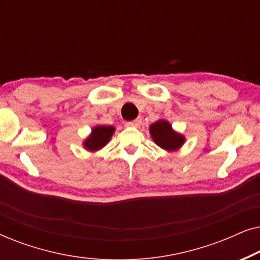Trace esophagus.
<instances>
[{
	"mask_svg": "<svg viewBox=\"0 0 260 260\" xmlns=\"http://www.w3.org/2000/svg\"><path fill=\"white\" fill-rule=\"evenodd\" d=\"M142 124V118H136L135 120H131V122H126L125 125L126 126H135L138 127Z\"/></svg>",
	"mask_w": 260,
	"mask_h": 260,
	"instance_id": "1",
	"label": "esophagus"
}]
</instances>
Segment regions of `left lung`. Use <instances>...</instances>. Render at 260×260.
I'll list each match as a JSON object with an SVG mask.
<instances>
[{
  "label": "left lung",
  "instance_id": "1",
  "mask_svg": "<svg viewBox=\"0 0 260 260\" xmlns=\"http://www.w3.org/2000/svg\"><path fill=\"white\" fill-rule=\"evenodd\" d=\"M150 136L156 145L167 151H175L182 147L186 137L173 129L172 124L166 119H158L149 126Z\"/></svg>",
  "mask_w": 260,
  "mask_h": 260
}]
</instances>
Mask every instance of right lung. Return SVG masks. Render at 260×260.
I'll use <instances>...</instances> for the list:
<instances>
[{"mask_svg":"<svg viewBox=\"0 0 260 260\" xmlns=\"http://www.w3.org/2000/svg\"><path fill=\"white\" fill-rule=\"evenodd\" d=\"M115 126L111 125H97L92 129L88 137L83 142L84 148L87 151H98L104 148L111 140L113 133H115Z\"/></svg>","mask_w":260,"mask_h":260,"instance_id":"obj_1","label":"right lung"}]
</instances>
